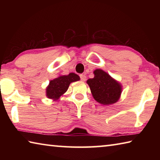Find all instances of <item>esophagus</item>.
Returning a JSON list of instances; mask_svg holds the SVG:
<instances>
[{"instance_id":"esophagus-1","label":"esophagus","mask_w":160,"mask_h":160,"mask_svg":"<svg viewBox=\"0 0 160 160\" xmlns=\"http://www.w3.org/2000/svg\"><path fill=\"white\" fill-rule=\"evenodd\" d=\"M80 80L82 81H85L86 80V75L85 74H80Z\"/></svg>"}]
</instances>
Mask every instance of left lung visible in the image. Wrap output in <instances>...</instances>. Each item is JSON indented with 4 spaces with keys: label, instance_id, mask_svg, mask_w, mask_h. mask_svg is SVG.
I'll return each mask as SVG.
<instances>
[{
    "label": "left lung",
    "instance_id": "obj_1",
    "mask_svg": "<svg viewBox=\"0 0 160 160\" xmlns=\"http://www.w3.org/2000/svg\"><path fill=\"white\" fill-rule=\"evenodd\" d=\"M94 74L93 78L87 80L94 99L104 105L114 104L120 98L122 86L101 69H96Z\"/></svg>",
    "mask_w": 160,
    "mask_h": 160
}]
</instances>
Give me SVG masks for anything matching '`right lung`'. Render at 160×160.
I'll list each match as a JSON object with an SVG mask.
<instances>
[{
    "label": "right lung",
    "mask_w": 160,
    "mask_h": 160,
    "mask_svg": "<svg viewBox=\"0 0 160 160\" xmlns=\"http://www.w3.org/2000/svg\"><path fill=\"white\" fill-rule=\"evenodd\" d=\"M78 80H80V77L73 72H70L68 75H61L51 80L46 89L47 97L54 100L59 99L68 90L70 83Z\"/></svg>",
    "instance_id": "1"
}]
</instances>
